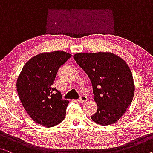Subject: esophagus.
<instances>
[{"label": "esophagus", "mask_w": 153, "mask_h": 153, "mask_svg": "<svg viewBox=\"0 0 153 153\" xmlns=\"http://www.w3.org/2000/svg\"><path fill=\"white\" fill-rule=\"evenodd\" d=\"M78 100L81 102H85V101L88 100V97H87L85 95H81L79 97Z\"/></svg>", "instance_id": "obj_1"}]
</instances>
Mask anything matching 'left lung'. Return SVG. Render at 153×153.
<instances>
[{
	"label": "left lung",
	"instance_id": "8db88e82",
	"mask_svg": "<svg viewBox=\"0 0 153 153\" xmlns=\"http://www.w3.org/2000/svg\"><path fill=\"white\" fill-rule=\"evenodd\" d=\"M74 59L92 84L98 109L91 119L100 125L117 122L132 102L135 85L124 61L111 53H76Z\"/></svg>",
	"mask_w": 153,
	"mask_h": 153
}]
</instances>
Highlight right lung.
Listing matches in <instances>:
<instances>
[{
  "label": "right lung",
  "mask_w": 153,
  "mask_h": 153,
  "mask_svg": "<svg viewBox=\"0 0 153 153\" xmlns=\"http://www.w3.org/2000/svg\"><path fill=\"white\" fill-rule=\"evenodd\" d=\"M72 57L63 51L43 53L25 63L17 80L18 94L33 121L51 127L63 120L69 101L53 84L61 65Z\"/></svg>",
  "instance_id": "obj_1"
}]
</instances>
